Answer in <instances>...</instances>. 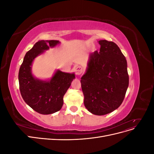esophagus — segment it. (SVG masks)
<instances>
[{"mask_svg": "<svg viewBox=\"0 0 154 154\" xmlns=\"http://www.w3.org/2000/svg\"><path fill=\"white\" fill-rule=\"evenodd\" d=\"M75 72L77 75H80L83 72V68L81 66H77L75 67Z\"/></svg>", "mask_w": 154, "mask_h": 154, "instance_id": "1", "label": "esophagus"}]
</instances>
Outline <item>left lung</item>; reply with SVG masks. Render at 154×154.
<instances>
[{"instance_id":"left-lung-1","label":"left lung","mask_w":154,"mask_h":154,"mask_svg":"<svg viewBox=\"0 0 154 154\" xmlns=\"http://www.w3.org/2000/svg\"><path fill=\"white\" fill-rule=\"evenodd\" d=\"M100 50L90 54L81 85L86 109L97 116L112 112L122 105L128 87L127 62L113 42L98 41Z\"/></svg>"}]
</instances>
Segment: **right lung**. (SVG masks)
<instances>
[{"mask_svg":"<svg viewBox=\"0 0 154 154\" xmlns=\"http://www.w3.org/2000/svg\"><path fill=\"white\" fill-rule=\"evenodd\" d=\"M60 42L59 40H40L27 52L18 72L20 91L23 100L41 114L59 111L63 104V96L75 78L74 73L57 70L50 80H43L32 74V64L38 56Z\"/></svg>","mask_w":154,"mask_h":154,"instance_id":"right-lung-1","label":"right lung"}]
</instances>
